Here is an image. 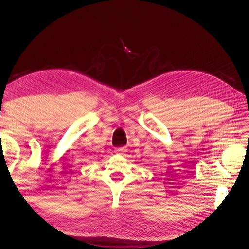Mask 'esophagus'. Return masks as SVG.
I'll list each match as a JSON object with an SVG mask.
<instances>
[{
    "label": "esophagus",
    "mask_w": 249,
    "mask_h": 249,
    "mask_svg": "<svg viewBox=\"0 0 249 249\" xmlns=\"http://www.w3.org/2000/svg\"><path fill=\"white\" fill-rule=\"evenodd\" d=\"M115 153L119 154V155H124V153H126V148L125 147H117V148H115Z\"/></svg>",
    "instance_id": "34e87169"
}]
</instances>
